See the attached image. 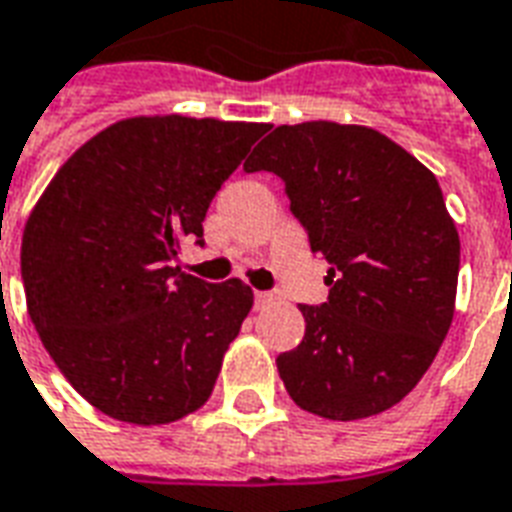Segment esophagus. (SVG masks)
<instances>
[{
  "label": "esophagus",
  "instance_id": "obj_1",
  "mask_svg": "<svg viewBox=\"0 0 512 512\" xmlns=\"http://www.w3.org/2000/svg\"><path fill=\"white\" fill-rule=\"evenodd\" d=\"M272 302H275V294H272V291H256V294H253V305L256 307H267L272 305Z\"/></svg>",
  "mask_w": 512,
  "mask_h": 512
}]
</instances>
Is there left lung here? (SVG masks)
<instances>
[{
  "instance_id": "left-lung-1",
  "label": "left lung",
  "mask_w": 512,
  "mask_h": 512,
  "mask_svg": "<svg viewBox=\"0 0 512 512\" xmlns=\"http://www.w3.org/2000/svg\"><path fill=\"white\" fill-rule=\"evenodd\" d=\"M275 172L310 251L329 261V299L302 305L305 337L278 356L302 410L378 416L432 367L453 321L459 232L432 172L367 126H278L245 161Z\"/></svg>"
}]
</instances>
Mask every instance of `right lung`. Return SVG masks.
<instances>
[{
  "label": "right lung",
  "mask_w": 512,
  "mask_h": 512,
  "mask_svg": "<svg viewBox=\"0 0 512 512\" xmlns=\"http://www.w3.org/2000/svg\"><path fill=\"white\" fill-rule=\"evenodd\" d=\"M267 124L126 118L78 148L26 221L21 278L45 351L105 416L169 424L210 397L253 305L172 267Z\"/></svg>",
  "instance_id": "right-lung-1"
}]
</instances>
